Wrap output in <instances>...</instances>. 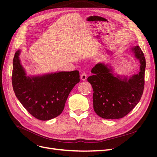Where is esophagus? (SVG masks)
I'll list each match as a JSON object with an SVG mask.
<instances>
[{"instance_id":"esophagus-1","label":"esophagus","mask_w":157,"mask_h":157,"mask_svg":"<svg viewBox=\"0 0 157 157\" xmlns=\"http://www.w3.org/2000/svg\"><path fill=\"white\" fill-rule=\"evenodd\" d=\"M87 78V75L86 73H82L80 75V79L82 80H86Z\"/></svg>"}]
</instances>
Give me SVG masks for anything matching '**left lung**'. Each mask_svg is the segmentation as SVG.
<instances>
[{"label": "left lung", "instance_id": "1", "mask_svg": "<svg viewBox=\"0 0 157 157\" xmlns=\"http://www.w3.org/2000/svg\"><path fill=\"white\" fill-rule=\"evenodd\" d=\"M131 51L140 61L138 73L131 77L113 72L111 65L99 63L92 68L88 81L93 88V105L97 115L105 119H118L128 115L140 101L145 84V58L140 46Z\"/></svg>", "mask_w": 157, "mask_h": 157}]
</instances>
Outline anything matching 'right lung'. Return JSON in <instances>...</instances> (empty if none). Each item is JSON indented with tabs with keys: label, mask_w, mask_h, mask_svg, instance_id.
<instances>
[{
	"label": "right lung",
	"mask_w": 157,
	"mask_h": 157,
	"mask_svg": "<svg viewBox=\"0 0 157 157\" xmlns=\"http://www.w3.org/2000/svg\"><path fill=\"white\" fill-rule=\"evenodd\" d=\"M17 50L13 57L12 86L18 100L32 116L48 121L59 115L69 93L80 82L78 71H59L28 76L21 63Z\"/></svg>",
	"instance_id": "obj_1"
}]
</instances>
